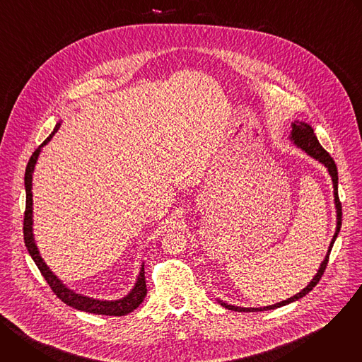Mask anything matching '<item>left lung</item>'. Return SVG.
Masks as SVG:
<instances>
[{
  "instance_id": "1",
  "label": "left lung",
  "mask_w": 362,
  "mask_h": 362,
  "mask_svg": "<svg viewBox=\"0 0 362 362\" xmlns=\"http://www.w3.org/2000/svg\"><path fill=\"white\" fill-rule=\"evenodd\" d=\"M291 139L293 140V143L296 146H299L302 150H305L309 156H313L314 159L320 160L329 172L331 177H332V185H334V197H335V208H337V230H335V235L331 240V245H329V249H328V253L325 256L324 262L321 264V268L318 269L317 275L314 276V279L309 282V285L306 288H303L299 293L288 298L286 300H282L279 303H275V305H269V306H264V308H240V306H233V305H228L222 300L221 305L225 306L226 309H230V311H236V313H259V311H268V309H275V308H281L284 305H288L293 300H298L300 298H303L308 292H311L315 285L320 282V279L322 278L325 269H327V265H328V261H329V253H331V249L334 246V242L339 233V229H341V223H342V206H341V202H339V196H338V169H337V165L334 162V159L329 156V153L320 144L315 133H314V129L306 124V123H302V122H295L292 124V134H291Z\"/></svg>"
}]
</instances>
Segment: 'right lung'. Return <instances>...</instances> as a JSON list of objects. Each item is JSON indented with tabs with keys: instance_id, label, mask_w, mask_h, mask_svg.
I'll return each mask as SVG.
<instances>
[{
	"instance_id": "obj_1",
	"label": "right lung",
	"mask_w": 362,
	"mask_h": 362,
	"mask_svg": "<svg viewBox=\"0 0 362 362\" xmlns=\"http://www.w3.org/2000/svg\"><path fill=\"white\" fill-rule=\"evenodd\" d=\"M60 127V123H57V126L54 127L53 133H51L40 146L38 148H35V151L31 154V158L28 160L27 169H25V176H24V185H25V212H24V242L25 246L28 249V253L31 255L33 261L35 262L37 268L40 269L41 275L44 276V279L47 281V284L49 285L51 291H53L59 299H62L64 303H67L69 306L78 309V311H84V313H90V314H97V315H109V317H123L130 314L132 311L143 302L146 293H147V288H146V278H144V268H141L140 275L137 278V282L134 285V288L132 289V292L129 295H126L124 298L119 299V300H98V299H93L88 296H83L80 293H76L73 291H70L69 288H66V285L62 284V281L48 269V267L42 262L41 256L37 250V246L34 243V238H33V192H31V182H33V172H34V166L35 162L38 159V154L41 151V147L44 144H47L49 141V139L53 137L57 130Z\"/></svg>"
}]
</instances>
